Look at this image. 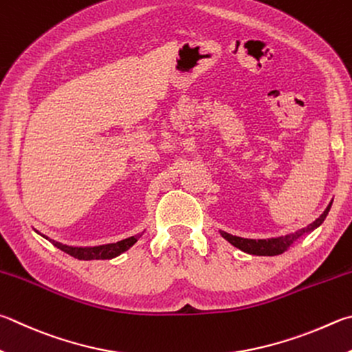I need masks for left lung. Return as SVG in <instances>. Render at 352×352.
<instances>
[{
    "instance_id": "8db88e82",
    "label": "left lung",
    "mask_w": 352,
    "mask_h": 352,
    "mask_svg": "<svg viewBox=\"0 0 352 352\" xmlns=\"http://www.w3.org/2000/svg\"><path fill=\"white\" fill-rule=\"evenodd\" d=\"M332 206V200L329 201L328 208L323 210V214L318 217L316 221H312L311 225H308L306 228L298 229V231L292 232V234H287V235H282V237H272V239H258V240H254V239H243V237H237V235H231L225 231H220L221 237L226 239L229 243H231L232 246L239 248L240 251L243 252H248V254H252V255H280L283 254L285 251H287L294 243H296L298 239H302L303 235L309 234L317 229L318 226L322 225L327 219V215L329 212V209Z\"/></svg>"
}]
</instances>
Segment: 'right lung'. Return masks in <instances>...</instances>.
I'll use <instances>...</instances> for the list:
<instances>
[{
  "mask_svg": "<svg viewBox=\"0 0 352 352\" xmlns=\"http://www.w3.org/2000/svg\"><path fill=\"white\" fill-rule=\"evenodd\" d=\"M38 232V231H35ZM40 234V232H38ZM41 237H44L46 240H49L52 243L54 246H56L58 249H61L63 252H66L69 255H72L74 258H78V260H111L113 257H118L120 254L126 252L127 249L131 246L135 245L138 241V239L142 237V234H137V235H132L129 239H124V240H120L117 243H107V245H100V246H69V245H63L60 241H55V240H50L46 235L40 234Z\"/></svg>",
  "mask_w": 352,
  "mask_h": 352,
  "instance_id": "add662e5",
  "label": "right lung"
}]
</instances>
